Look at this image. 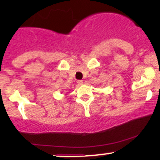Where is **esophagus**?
<instances>
[{"instance_id": "34e87169", "label": "esophagus", "mask_w": 160, "mask_h": 160, "mask_svg": "<svg viewBox=\"0 0 160 160\" xmlns=\"http://www.w3.org/2000/svg\"><path fill=\"white\" fill-rule=\"evenodd\" d=\"M78 85H82V84H83V81H82V80H78Z\"/></svg>"}]
</instances>
